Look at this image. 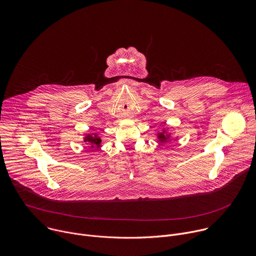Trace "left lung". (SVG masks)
<instances>
[{
  "label": "left lung",
  "instance_id": "left-lung-1",
  "mask_svg": "<svg viewBox=\"0 0 256 256\" xmlns=\"http://www.w3.org/2000/svg\"><path fill=\"white\" fill-rule=\"evenodd\" d=\"M172 133H168V128H164L162 132H158V140L160 143H166L170 139Z\"/></svg>",
  "mask_w": 256,
  "mask_h": 256
}]
</instances>
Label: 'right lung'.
<instances>
[{
    "label": "right lung",
    "instance_id": "right-lung-1",
    "mask_svg": "<svg viewBox=\"0 0 256 256\" xmlns=\"http://www.w3.org/2000/svg\"><path fill=\"white\" fill-rule=\"evenodd\" d=\"M84 142L88 143L92 148L98 149L100 147L102 139L96 133H92V134H88L84 137Z\"/></svg>",
    "mask_w": 256,
    "mask_h": 256
}]
</instances>
